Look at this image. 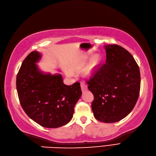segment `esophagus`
<instances>
[{"label": "esophagus", "instance_id": "obj_1", "mask_svg": "<svg viewBox=\"0 0 156 156\" xmlns=\"http://www.w3.org/2000/svg\"><path fill=\"white\" fill-rule=\"evenodd\" d=\"M80 85H81V89H82V91H85V90H86L87 89V84H86V83L85 82H82L81 83H80Z\"/></svg>", "mask_w": 156, "mask_h": 156}]
</instances>
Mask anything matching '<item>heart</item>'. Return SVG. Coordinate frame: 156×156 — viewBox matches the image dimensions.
Masks as SVG:
<instances>
[{"mask_svg":"<svg viewBox=\"0 0 156 156\" xmlns=\"http://www.w3.org/2000/svg\"><path fill=\"white\" fill-rule=\"evenodd\" d=\"M99 60L98 57H94L92 60H91V62H90V65L88 66V70H87V73H90L92 72L95 68H97V66L99 65Z\"/></svg>","mask_w":156,"mask_h":156,"instance_id":"obj_1","label":"heart"}]
</instances>
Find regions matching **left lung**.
Masks as SVG:
<instances>
[{
	"instance_id": "left-lung-1",
	"label": "left lung",
	"mask_w": 156,
	"mask_h": 156,
	"mask_svg": "<svg viewBox=\"0 0 156 156\" xmlns=\"http://www.w3.org/2000/svg\"><path fill=\"white\" fill-rule=\"evenodd\" d=\"M106 62L99 65L89 80L88 90L94 95L91 109L95 118L115 122L133 109L140 90V73L134 57L117 45L105 46Z\"/></svg>"
}]
</instances>
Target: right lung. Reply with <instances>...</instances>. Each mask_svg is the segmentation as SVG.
<instances>
[{
	"mask_svg": "<svg viewBox=\"0 0 156 156\" xmlns=\"http://www.w3.org/2000/svg\"><path fill=\"white\" fill-rule=\"evenodd\" d=\"M41 55L32 51L23 60L16 76L21 106L34 121L46 128H58L69 122L82 95L80 83L67 86L60 74H44L36 64Z\"/></svg>",
	"mask_w": 156,
	"mask_h": 156,
	"instance_id": "add662e5",
	"label": "right lung"
}]
</instances>
